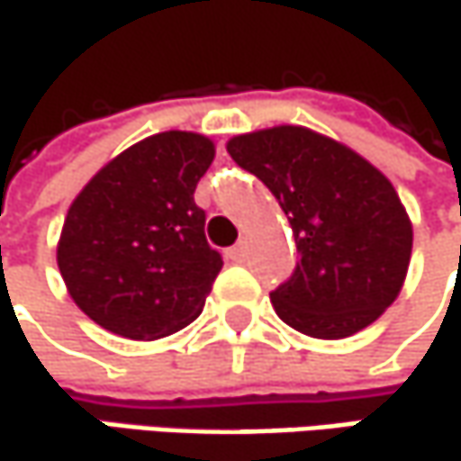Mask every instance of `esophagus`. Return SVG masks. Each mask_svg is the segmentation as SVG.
<instances>
[{"label": "esophagus", "instance_id": "34e87169", "mask_svg": "<svg viewBox=\"0 0 461 461\" xmlns=\"http://www.w3.org/2000/svg\"><path fill=\"white\" fill-rule=\"evenodd\" d=\"M227 258H230V261H234V264H242V261L248 258V248H245L242 242H240V245H234V248H230V250H227Z\"/></svg>", "mask_w": 461, "mask_h": 461}]
</instances>
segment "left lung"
I'll list each match as a JSON object with an SVG mask.
<instances>
[{"mask_svg": "<svg viewBox=\"0 0 461 461\" xmlns=\"http://www.w3.org/2000/svg\"><path fill=\"white\" fill-rule=\"evenodd\" d=\"M227 149L272 189L293 227L301 258L272 293L276 316L321 340L369 327L398 298L411 258V221L393 185L303 126L240 134Z\"/></svg>", "mask_w": 461, "mask_h": 461, "instance_id": "left-lung-1", "label": "left lung"}]
</instances>
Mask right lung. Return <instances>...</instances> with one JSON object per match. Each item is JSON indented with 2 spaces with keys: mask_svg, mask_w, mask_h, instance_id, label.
I'll use <instances>...</instances> for the list:
<instances>
[{
  "mask_svg": "<svg viewBox=\"0 0 461 461\" xmlns=\"http://www.w3.org/2000/svg\"><path fill=\"white\" fill-rule=\"evenodd\" d=\"M213 155L203 134H152L113 158L70 203L58 267L92 321L121 338L158 340L200 316L224 267L194 203Z\"/></svg>",
  "mask_w": 461,
  "mask_h": 461,
  "instance_id": "add662e5",
  "label": "right lung"
}]
</instances>
